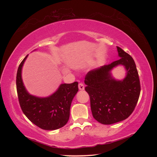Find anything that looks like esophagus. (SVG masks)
Here are the masks:
<instances>
[{
    "label": "esophagus",
    "mask_w": 157,
    "mask_h": 157,
    "mask_svg": "<svg viewBox=\"0 0 157 157\" xmlns=\"http://www.w3.org/2000/svg\"><path fill=\"white\" fill-rule=\"evenodd\" d=\"M78 87H79V90H84V85L83 83H82V82H80V83H79Z\"/></svg>",
    "instance_id": "obj_1"
}]
</instances>
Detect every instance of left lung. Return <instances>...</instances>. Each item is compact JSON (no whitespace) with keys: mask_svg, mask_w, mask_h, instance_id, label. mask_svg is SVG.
I'll use <instances>...</instances> for the list:
<instances>
[{"mask_svg":"<svg viewBox=\"0 0 157 157\" xmlns=\"http://www.w3.org/2000/svg\"><path fill=\"white\" fill-rule=\"evenodd\" d=\"M121 58L109 64L89 71L85 76V90L90 97L94 118L99 123L111 124L125 120L134 111L139 100L140 84L133 58L117 46ZM123 65L127 71L123 81H117L110 75L113 67Z\"/></svg>","mask_w":157,"mask_h":157,"instance_id":"8db88e82","label":"left lung"}]
</instances>
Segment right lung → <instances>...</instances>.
Returning a JSON list of instances; mask_svg holds the SVG:
<instances>
[{
	"label": "right lung",
	"instance_id": "right-lung-1",
	"mask_svg": "<svg viewBox=\"0 0 157 157\" xmlns=\"http://www.w3.org/2000/svg\"><path fill=\"white\" fill-rule=\"evenodd\" d=\"M28 55L21 62L17 73L18 102L23 113L32 123L45 130L61 128L67 123L74 96L78 91V82L62 84L57 91L47 98H37L26 91L21 78V69Z\"/></svg>",
	"mask_w": 157,
	"mask_h": 157
}]
</instances>
